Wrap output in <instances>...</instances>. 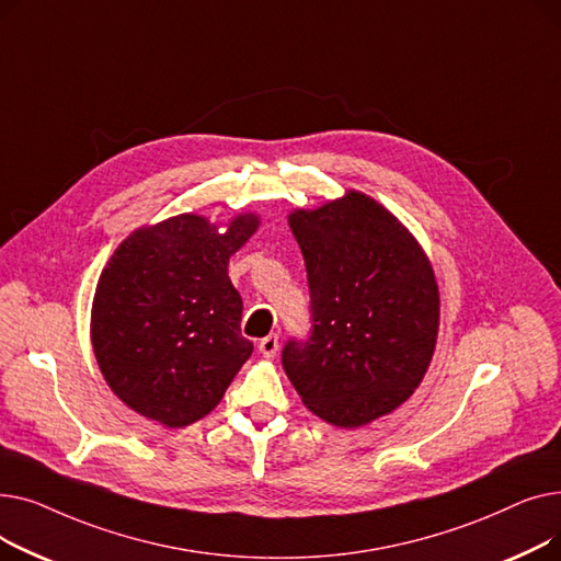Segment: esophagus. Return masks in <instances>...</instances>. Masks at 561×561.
Instances as JSON below:
<instances>
[{
  "label": "esophagus",
  "mask_w": 561,
  "mask_h": 561,
  "mask_svg": "<svg viewBox=\"0 0 561 561\" xmlns=\"http://www.w3.org/2000/svg\"><path fill=\"white\" fill-rule=\"evenodd\" d=\"M279 350V336L277 334H268L265 339L259 341V352L265 359H273Z\"/></svg>",
  "instance_id": "obj_1"
}]
</instances>
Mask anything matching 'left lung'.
<instances>
[{
	"label": "left lung",
	"instance_id": "8db88e82",
	"mask_svg": "<svg viewBox=\"0 0 561 561\" xmlns=\"http://www.w3.org/2000/svg\"><path fill=\"white\" fill-rule=\"evenodd\" d=\"M311 290L309 341H288L282 366L311 414L362 427L391 414L423 381L440 300L421 243L389 209L345 191L288 214Z\"/></svg>",
	"mask_w": 561,
	"mask_h": 561
}]
</instances>
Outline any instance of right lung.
Segmentation results:
<instances>
[{
	"mask_svg": "<svg viewBox=\"0 0 561 561\" xmlns=\"http://www.w3.org/2000/svg\"><path fill=\"white\" fill-rule=\"evenodd\" d=\"M256 214L220 231L180 214L131 231L100 275L91 341L111 391L163 427H186L222 400L252 355L243 300L227 265L259 229Z\"/></svg>",
	"mask_w": 561,
	"mask_h": 561,
	"instance_id": "right-lung-1",
	"label": "right lung"
}]
</instances>
